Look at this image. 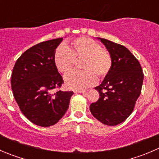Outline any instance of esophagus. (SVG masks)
I'll use <instances>...</instances> for the list:
<instances>
[{"instance_id": "obj_1", "label": "esophagus", "mask_w": 159, "mask_h": 159, "mask_svg": "<svg viewBox=\"0 0 159 159\" xmlns=\"http://www.w3.org/2000/svg\"><path fill=\"white\" fill-rule=\"evenodd\" d=\"M75 93H85L86 91H84V90H75Z\"/></svg>"}]
</instances>
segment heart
<instances>
[{
	"label": "heart",
	"instance_id": "1",
	"mask_svg": "<svg viewBox=\"0 0 159 159\" xmlns=\"http://www.w3.org/2000/svg\"><path fill=\"white\" fill-rule=\"evenodd\" d=\"M84 57V70H71L64 75L65 85L70 89H84L97 82V75L102 78L110 70L112 58L99 44L89 37L73 39L70 46H61L55 51L53 61L59 71L64 73L74 65L75 58Z\"/></svg>",
	"mask_w": 159,
	"mask_h": 159
}]
</instances>
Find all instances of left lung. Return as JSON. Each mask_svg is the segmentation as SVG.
<instances>
[{"label": "left lung", "instance_id": "1", "mask_svg": "<svg viewBox=\"0 0 159 159\" xmlns=\"http://www.w3.org/2000/svg\"><path fill=\"white\" fill-rule=\"evenodd\" d=\"M112 58V67L100 85L95 88L99 93L90 111L98 121L116 126L127 120L141 95L144 74L135 57L124 46L98 38Z\"/></svg>", "mask_w": 159, "mask_h": 159}]
</instances>
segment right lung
I'll return each instance as SVG.
<instances>
[{"mask_svg": "<svg viewBox=\"0 0 159 159\" xmlns=\"http://www.w3.org/2000/svg\"><path fill=\"white\" fill-rule=\"evenodd\" d=\"M63 38L33 46L17 60L11 75V89L25 116L40 127H47L64 116L73 92L52 91L64 83L53 61Z\"/></svg>", "mask_w": 159, "mask_h": 159, "instance_id": "add662e5", "label": "right lung"}]
</instances>
